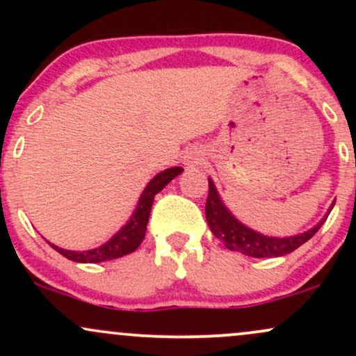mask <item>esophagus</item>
Returning <instances> with one entry per match:
<instances>
[{
  "instance_id": "obj_1",
  "label": "esophagus",
  "mask_w": 356,
  "mask_h": 356,
  "mask_svg": "<svg viewBox=\"0 0 356 356\" xmlns=\"http://www.w3.org/2000/svg\"><path fill=\"white\" fill-rule=\"evenodd\" d=\"M202 161V155L199 152H195V150H191V152H187L186 155H184V164H186L187 167H195L201 164Z\"/></svg>"
}]
</instances>
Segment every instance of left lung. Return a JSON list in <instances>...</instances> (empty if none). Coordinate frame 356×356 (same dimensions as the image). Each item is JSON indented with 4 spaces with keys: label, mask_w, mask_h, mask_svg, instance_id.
<instances>
[{
    "label": "left lung",
    "mask_w": 356,
    "mask_h": 356,
    "mask_svg": "<svg viewBox=\"0 0 356 356\" xmlns=\"http://www.w3.org/2000/svg\"><path fill=\"white\" fill-rule=\"evenodd\" d=\"M207 181H209V195H207L206 202V219L212 234L219 241H222V244L229 251L241 252V254L251 257H277L293 252L316 234L334 206L333 201L323 219L312 229L295 236H286V238H275V236L261 234V232L241 222L239 219H236V216L227 209L226 204L220 199L214 181L211 177Z\"/></svg>",
    "instance_id": "left-lung-1"
}]
</instances>
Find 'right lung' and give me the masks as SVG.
<instances>
[{
	"label": "right lung",
	"mask_w": 356,
	"mask_h": 356,
	"mask_svg": "<svg viewBox=\"0 0 356 356\" xmlns=\"http://www.w3.org/2000/svg\"><path fill=\"white\" fill-rule=\"evenodd\" d=\"M182 167H170V169L162 170L154 179H150V182L147 184L144 192L138 197L137 206L132 216H130V219L102 246L87 249V251H70V249L58 248L51 243L48 244L55 251H58L61 256H65L70 261H75V263H104V261L117 259V257L130 254V252H134L140 246V243L145 238L147 222H149L155 194L164 189L174 177L182 174Z\"/></svg>",
	"instance_id": "1"
}]
</instances>
